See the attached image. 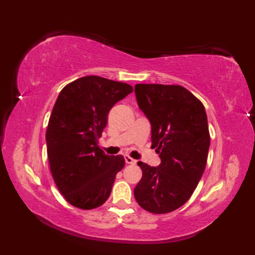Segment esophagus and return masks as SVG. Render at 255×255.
Here are the masks:
<instances>
[{
  "mask_svg": "<svg viewBox=\"0 0 255 255\" xmlns=\"http://www.w3.org/2000/svg\"><path fill=\"white\" fill-rule=\"evenodd\" d=\"M125 161H126L127 164H131V165L136 164V159H133L132 157L129 156V155H125Z\"/></svg>",
  "mask_w": 255,
  "mask_h": 255,
  "instance_id": "34e87169",
  "label": "esophagus"
}]
</instances>
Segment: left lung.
<instances>
[{
  "label": "left lung",
  "mask_w": 255,
  "mask_h": 255,
  "mask_svg": "<svg viewBox=\"0 0 255 255\" xmlns=\"http://www.w3.org/2000/svg\"><path fill=\"white\" fill-rule=\"evenodd\" d=\"M135 94L161 164L137 163L143 176L133 196L149 213H171L190 199L204 174L210 145L205 107L181 85L136 84Z\"/></svg>",
  "instance_id": "obj_1"
}]
</instances>
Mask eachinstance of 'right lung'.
<instances>
[{"label":"right lung","instance_id":"right-lung-1","mask_svg":"<svg viewBox=\"0 0 255 255\" xmlns=\"http://www.w3.org/2000/svg\"><path fill=\"white\" fill-rule=\"evenodd\" d=\"M132 90L127 83L91 75L60 91L47 126V154L55 183L72 206L94 209L109 198L125 158L107 155L98 139L111 108Z\"/></svg>","mask_w":255,"mask_h":255}]
</instances>
